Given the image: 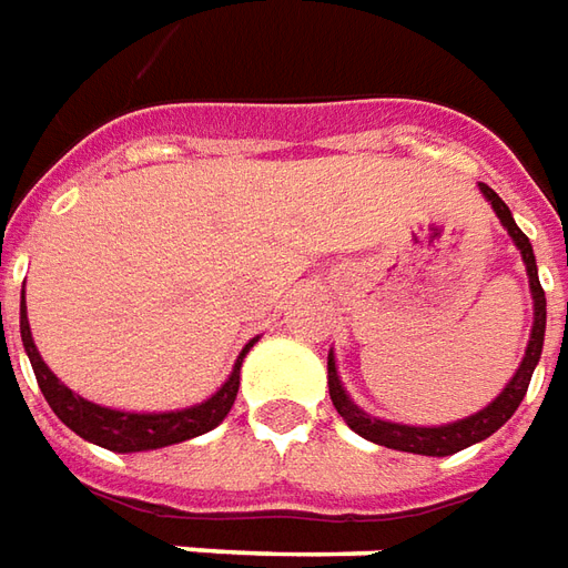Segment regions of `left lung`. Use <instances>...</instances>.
<instances>
[{
	"instance_id": "1",
	"label": "left lung",
	"mask_w": 568,
	"mask_h": 568,
	"mask_svg": "<svg viewBox=\"0 0 568 568\" xmlns=\"http://www.w3.org/2000/svg\"><path fill=\"white\" fill-rule=\"evenodd\" d=\"M480 192L486 195V201L493 204V211L501 220V226L508 229V235L517 244V251L523 253V263H526V272H529V291H532V305H535V321L532 333H529V345H526V355L520 361V369L514 373V379L505 385V392L498 394L496 400L489 406H484L480 413H474L468 419L449 422V425H434V428H416V425H397V422L376 419V416H367L361 406L345 394L339 382V373H336V361H333V352L327 357V385H329V400L336 406L345 425L355 434H361L364 440H373V444L388 446V449H400V453H416V456H453L458 449H465L470 444H480L489 434H496L505 422L514 416V409L520 406V400L526 397V388H529V379H532L535 364L541 357V345H545V321H548V303H545V291H541V281H538V265H535V253L529 239L523 235L520 226L514 223L508 204L498 199L493 189L480 183Z\"/></svg>"
}]
</instances>
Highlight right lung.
I'll return each instance as SVG.
<instances>
[{
    "label": "right lung",
    "mask_w": 568,
    "mask_h": 568,
    "mask_svg": "<svg viewBox=\"0 0 568 568\" xmlns=\"http://www.w3.org/2000/svg\"><path fill=\"white\" fill-rule=\"evenodd\" d=\"M20 339H23V348L30 355V364H33L36 382L45 394L48 406L54 409L67 428L91 440V444L103 446V449H112V453H143V449H162V446L183 444L189 437H199V434H207L211 428H216L220 422L226 419L229 409L235 404V394H239L241 385V361L253 348L251 339L244 348H241L239 361H235V369L232 376L223 382V388L216 394H211L204 404L186 406V409H174V413H122V409H110V406L91 404L84 400L75 392H70L63 382L48 369V364L39 355L36 348L33 333H30V321H27V303L20 296Z\"/></svg>",
    "instance_id": "obj_1"
}]
</instances>
